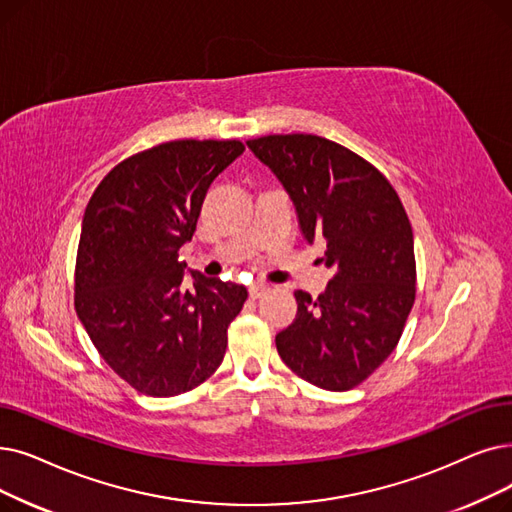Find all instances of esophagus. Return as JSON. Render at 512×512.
<instances>
[{"mask_svg":"<svg viewBox=\"0 0 512 512\" xmlns=\"http://www.w3.org/2000/svg\"><path fill=\"white\" fill-rule=\"evenodd\" d=\"M268 291H270V286H265V284H251V286H249L251 299H259V297H263Z\"/></svg>","mask_w":512,"mask_h":512,"instance_id":"34e87169","label":"esophagus"}]
</instances>
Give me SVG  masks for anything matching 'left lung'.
Segmentation results:
<instances>
[{"label":"left lung","instance_id":"left-lung-1","mask_svg":"<svg viewBox=\"0 0 512 512\" xmlns=\"http://www.w3.org/2000/svg\"><path fill=\"white\" fill-rule=\"evenodd\" d=\"M295 205L332 278L311 299L295 291L297 318L276 335L282 362L328 391L364 383L402 337L416 295L414 236L387 177L360 154L311 133L249 140Z\"/></svg>","mask_w":512,"mask_h":512}]
</instances>
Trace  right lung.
<instances>
[{
	"label": "right lung",
	"mask_w": 512,
	"mask_h": 512,
	"mask_svg": "<svg viewBox=\"0 0 512 512\" xmlns=\"http://www.w3.org/2000/svg\"><path fill=\"white\" fill-rule=\"evenodd\" d=\"M244 150L238 140H175L121 161L87 203L75 265V309L125 383L152 397L186 393L219 368L247 288L177 259L205 194Z\"/></svg>",
	"instance_id": "obj_1"
}]
</instances>
